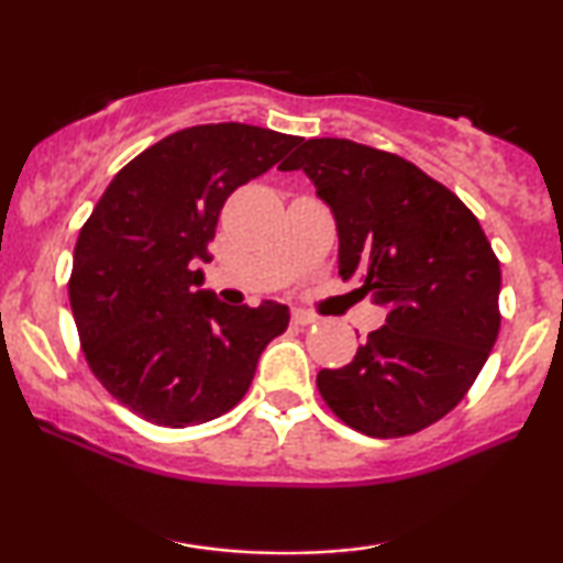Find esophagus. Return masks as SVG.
Instances as JSON below:
<instances>
[{"label":"esophagus","mask_w":563,"mask_h":563,"mask_svg":"<svg viewBox=\"0 0 563 563\" xmlns=\"http://www.w3.org/2000/svg\"><path fill=\"white\" fill-rule=\"evenodd\" d=\"M320 318L314 312H310V310H295L291 312V322H295V325H312V322H318Z\"/></svg>","instance_id":"34e87169"}]
</instances>
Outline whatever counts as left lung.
<instances>
[{
    "mask_svg": "<svg viewBox=\"0 0 563 563\" xmlns=\"http://www.w3.org/2000/svg\"><path fill=\"white\" fill-rule=\"evenodd\" d=\"M310 176L333 210L338 274L387 307V322L318 389L345 426L402 438L456 407L499 333V261L474 212L395 153L312 137L284 172Z\"/></svg>",
    "mask_w": 563,
    "mask_h": 563,
    "instance_id": "1",
    "label": "left lung"
}]
</instances>
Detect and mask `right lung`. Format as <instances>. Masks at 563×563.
<instances>
[{
	"instance_id": "obj_1",
	"label": "right lung",
	"mask_w": 563,
	"mask_h": 563,
	"mask_svg": "<svg viewBox=\"0 0 563 563\" xmlns=\"http://www.w3.org/2000/svg\"><path fill=\"white\" fill-rule=\"evenodd\" d=\"M302 137L220 122L166 135L104 189L74 249L68 299L102 387L137 418L202 426L241 402L287 305L220 302L205 282L225 199Z\"/></svg>"
}]
</instances>
